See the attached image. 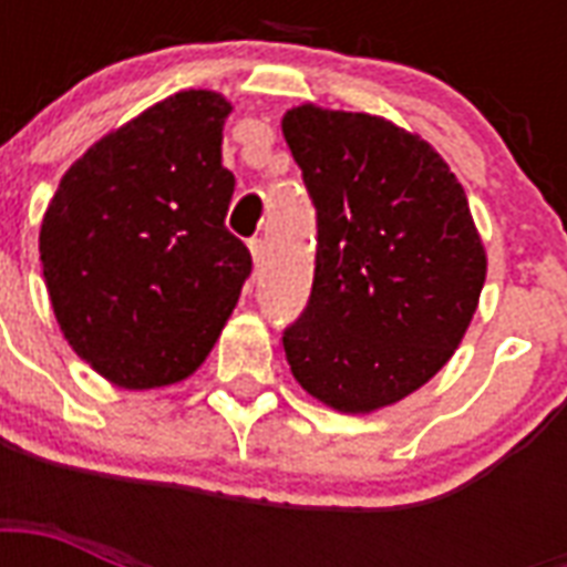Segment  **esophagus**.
I'll return each instance as SVG.
<instances>
[{
	"mask_svg": "<svg viewBox=\"0 0 567 567\" xmlns=\"http://www.w3.org/2000/svg\"><path fill=\"white\" fill-rule=\"evenodd\" d=\"M249 252H252V261H256V270L265 265V240L252 238L249 240Z\"/></svg>",
	"mask_w": 567,
	"mask_h": 567,
	"instance_id": "esophagus-1",
	"label": "esophagus"
}]
</instances>
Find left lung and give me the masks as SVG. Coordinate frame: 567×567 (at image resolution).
Masks as SVG:
<instances>
[{"label":"left lung","instance_id":"1","mask_svg":"<svg viewBox=\"0 0 567 567\" xmlns=\"http://www.w3.org/2000/svg\"><path fill=\"white\" fill-rule=\"evenodd\" d=\"M282 135L318 208L315 285L285 359L318 403L379 412L462 344L488 270L483 238L462 182L417 132L302 102Z\"/></svg>","mask_w":567,"mask_h":567}]
</instances>
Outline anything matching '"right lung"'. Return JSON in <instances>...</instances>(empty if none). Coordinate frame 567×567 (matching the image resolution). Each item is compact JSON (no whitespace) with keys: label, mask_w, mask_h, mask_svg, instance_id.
I'll list each match as a JSON object with an SVG mask.
<instances>
[{"label":"right lung","mask_w":567,"mask_h":567,"mask_svg":"<svg viewBox=\"0 0 567 567\" xmlns=\"http://www.w3.org/2000/svg\"><path fill=\"white\" fill-rule=\"evenodd\" d=\"M231 102L179 91L111 128L61 176L40 265L61 336L126 391L176 385L217 344L252 270L226 231Z\"/></svg>","instance_id":"add662e5"}]
</instances>
